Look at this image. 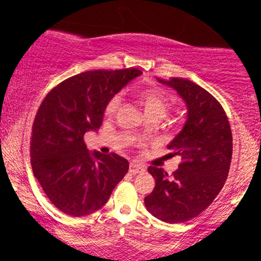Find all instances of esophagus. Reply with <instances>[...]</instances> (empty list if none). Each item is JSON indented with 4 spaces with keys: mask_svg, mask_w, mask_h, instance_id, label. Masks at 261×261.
Masks as SVG:
<instances>
[{
    "mask_svg": "<svg viewBox=\"0 0 261 261\" xmlns=\"http://www.w3.org/2000/svg\"><path fill=\"white\" fill-rule=\"evenodd\" d=\"M130 173H133V174H137V173H142L145 168H143L141 164H137V163H130Z\"/></svg>",
    "mask_w": 261,
    "mask_h": 261,
    "instance_id": "obj_1",
    "label": "esophagus"
}]
</instances>
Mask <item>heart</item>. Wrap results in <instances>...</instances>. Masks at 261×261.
Here are the masks:
<instances>
[{
    "instance_id": "b5f03b06",
    "label": "heart",
    "mask_w": 261,
    "mask_h": 261,
    "mask_svg": "<svg viewBox=\"0 0 261 261\" xmlns=\"http://www.w3.org/2000/svg\"><path fill=\"white\" fill-rule=\"evenodd\" d=\"M137 97H139V101L145 115H147V114H158L163 118L170 108V103L167 99L166 95L157 91L146 89V91L140 92ZM119 101H120V98L114 97L107 106V114H113L115 112L119 106Z\"/></svg>"
}]
</instances>
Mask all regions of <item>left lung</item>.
<instances>
[{"label":"left lung","instance_id":"8db88e82","mask_svg":"<svg viewBox=\"0 0 261 261\" xmlns=\"http://www.w3.org/2000/svg\"><path fill=\"white\" fill-rule=\"evenodd\" d=\"M187 107V120L170 141V155H180L179 168L168 175L151 166L155 187L145 206L158 220L182 223L206 210L223 188L232 160V133L222 107L207 91L185 79L162 80Z\"/></svg>","mask_w":261,"mask_h":261}]
</instances>
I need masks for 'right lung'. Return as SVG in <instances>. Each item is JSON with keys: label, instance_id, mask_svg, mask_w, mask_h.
I'll list each match as a JSON object with an SVG mask.
<instances>
[{"label": "right lung", "instance_id": "1", "mask_svg": "<svg viewBox=\"0 0 261 261\" xmlns=\"http://www.w3.org/2000/svg\"><path fill=\"white\" fill-rule=\"evenodd\" d=\"M141 74L137 68L87 71L60 83L39 108L31 143L33 173L65 214L81 217L103 207L127 173L124 157L89 151L83 137L97 133L114 95Z\"/></svg>", "mask_w": 261, "mask_h": 261}]
</instances>
